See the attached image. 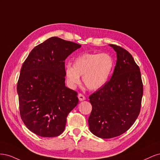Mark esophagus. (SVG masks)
Segmentation results:
<instances>
[{
	"mask_svg": "<svg viewBox=\"0 0 160 160\" xmlns=\"http://www.w3.org/2000/svg\"><path fill=\"white\" fill-rule=\"evenodd\" d=\"M78 98H79V101H81L85 100V97L83 94H81V93H79L78 95Z\"/></svg>",
	"mask_w": 160,
	"mask_h": 160,
	"instance_id": "obj_1",
	"label": "esophagus"
}]
</instances>
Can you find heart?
<instances>
[{"label": "heart", "instance_id": "b5f03b06", "mask_svg": "<svg viewBox=\"0 0 160 160\" xmlns=\"http://www.w3.org/2000/svg\"><path fill=\"white\" fill-rule=\"evenodd\" d=\"M113 68V59L107 53L85 52L75 58L72 67H65V75L71 88L79 83L82 76L86 88L96 91L107 83Z\"/></svg>", "mask_w": 160, "mask_h": 160}]
</instances>
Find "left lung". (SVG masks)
I'll return each instance as SVG.
<instances>
[{
    "label": "left lung",
    "mask_w": 160,
    "mask_h": 160,
    "mask_svg": "<svg viewBox=\"0 0 160 160\" xmlns=\"http://www.w3.org/2000/svg\"><path fill=\"white\" fill-rule=\"evenodd\" d=\"M109 46L117 53L113 73L103 88L89 98L92 105L89 130L103 139L119 136L134 123L143 91L141 72L132 55L121 47Z\"/></svg>",
    "instance_id": "obj_1"
}]
</instances>
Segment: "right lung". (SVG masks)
Instances as JSON below:
<instances>
[{"mask_svg": "<svg viewBox=\"0 0 160 160\" xmlns=\"http://www.w3.org/2000/svg\"><path fill=\"white\" fill-rule=\"evenodd\" d=\"M81 47L53 37L34 48L23 62L17 83L20 115L39 136L61 134L67 115L78 104L77 92L65 86V61Z\"/></svg>", "mask_w": 160, "mask_h": 160, "instance_id": "right-lung-1", "label": "right lung"}]
</instances>
